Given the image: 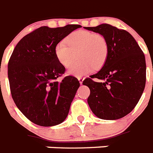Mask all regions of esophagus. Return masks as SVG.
<instances>
[{"label":"esophagus","mask_w":153,"mask_h":153,"mask_svg":"<svg viewBox=\"0 0 153 153\" xmlns=\"http://www.w3.org/2000/svg\"><path fill=\"white\" fill-rule=\"evenodd\" d=\"M78 80H79V84H83V81H84V78H83V77H78Z\"/></svg>","instance_id":"1"}]
</instances>
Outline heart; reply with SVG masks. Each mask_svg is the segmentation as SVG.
Returning a JSON list of instances; mask_svg holds the SVG:
<instances>
[{
    "instance_id": "1",
    "label": "heart",
    "mask_w": 153,
    "mask_h": 153,
    "mask_svg": "<svg viewBox=\"0 0 153 153\" xmlns=\"http://www.w3.org/2000/svg\"><path fill=\"white\" fill-rule=\"evenodd\" d=\"M55 53L58 61L66 69L74 64L77 54L80 60L69 69L68 74L80 77L103 67L108 58V46L106 39L101 34L76 30L68 36L66 41L61 40L57 44Z\"/></svg>"
}]
</instances>
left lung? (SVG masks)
<instances>
[{
    "instance_id": "left-lung-1",
    "label": "left lung",
    "mask_w": 153,
    "mask_h": 153,
    "mask_svg": "<svg viewBox=\"0 0 153 153\" xmlns=\"http://www.w3.org/2000/svg\"><path fill=\"white\" fill-rule=\"evenodd\" d=\"M85 29L104 36L108 46V58L103 67L83 81L91 91L88 103L100 119H120L133 110L145 89V55L126 30L109 24ZM94 78L101 81L94 82Z\"/></svg>"
}]
</instances>
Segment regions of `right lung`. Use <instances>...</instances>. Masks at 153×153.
Returning a JSON list of instances; mask_svg holds the SVG:
<instances>
[{
    "instance_id": "right-lung-1",
    "label": "right lung",
    "mask_w": 153,
    "mask_h": 153,
    "mask_svg": "<svg viewBox=\"0 0 153 153\" xmlns=\"http://www.w3.org/2000/svg\"><path fill=\"white\" fill-rule=\"evenodd\" d=\"M80 27L41 26L22 37L11 54L7 65L11 96L18 108L35 124L51 127L67 117L79 82L72 76L58 80L65 69L58 61L55 48Z\"/></svg>"
}]
</instances>
